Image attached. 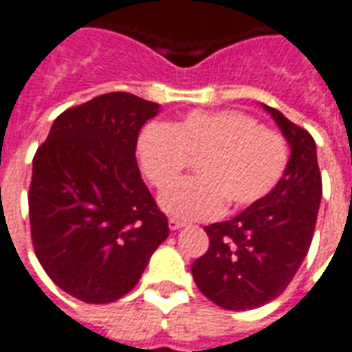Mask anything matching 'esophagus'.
Masks as SVG:
<instances>
[{"label": "esophagus", "mask_w": 352, "mask_h": 352, "mask_svg": "<svg viewBox=\"0 0 352 352\" xmlns=\"http://www.w3.org/2000/svg\"><path fill=\"white\" fill-rule=\"evenodd\" d=\"M183 226H185V222H183V220H177V218H169V230L177 232V230H181Z\"/></svg>", "instance_id": "esophagus-1"}]
</instances>
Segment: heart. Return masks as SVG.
Masks as SVG:
<instances>
[{"mask_svg": "<svg viewBox=\"0 0 352 352\" xmlns=\"http://www.w3.org/2000/svg\"><path fill=\"white\" fill-rule=\"evenodd\" d=\"M140 165L153 187L175 182L190 159L195 179L179 182L160 197L165 212L183 220H208L241 210L269 197L288 167V144L255 116L241 111H192L175 124L150 122L136 142Z\"/></svg>", "mask_w": 352, "mask_h": 352, "instance_id": "1", "label": "heart"}]
</instances>
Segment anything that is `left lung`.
Returning <instances> with one entry per match:
<instances>
[{"mask_svg":"<svg viewBox=\"0 0 352 352\" xmlns=\"http://www.w3.org/2000/svg\"><path fill=\"white\" fill-rule=\"evenodd\" d=\"M290 146L274 190L232 220L204 228L210 245L192 263L199 290L224 309H253L280 296L308 255L321 202L316 142L308 130L263 104Z\"/></svg>","mask_w":352,"mask_h":352,"instance_id":"left-lung-1","label":"left lung"}]
</instances>
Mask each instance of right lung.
<instances>
[{
    "label": "right lung",
    "mask_w": 352,
    "mask_h": 352,
    "mask_svg": "<svg viewBox=\"0 0 352 352\" xmlns=\"http://www.w3.org/2000/svg\"><path fill=\"white\" fill-rule=\"evenodd\" d=\"M160 104L107 93L67 109L32 160L34 253L69 296L109 304L128 294L169 226L136 164L140 128Z\"/></svg>",
    "instance_id": "right-lung-1"
}]
</instances>
